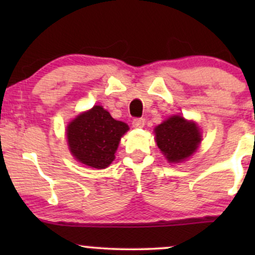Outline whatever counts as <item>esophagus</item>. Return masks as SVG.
Segmentation results:
<instances>
[{
  "mask_svg": "<svg viewBox=\"0 0 255 255\" xmlns=\"http://www.w3.org/2000/svg\"><path fill=\"white\" fill-rule=\"evenodd\" d=\"M131 125H133V127H135V128H142L145 125V119H142V118L134 119L133 122H131Z\"/></svg>",
  "mask_w": 255,
  "mask_h": 255,
  "instance_id": "esophagus-1",
  "label": "esophagus"
}]
</instances>
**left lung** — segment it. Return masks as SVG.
<instances>
[{
  "label": "left lung",
  "instance_id": "8db88e82",
  "mask_svg": "<svg viewBox=\"0 0 255 255\" xmlns=\"http://www.w3.org/2000/svg\"><path fill=\"white\" fill-rule=\"evenodd\" d=\"M154 133L158 147L170 163H180L192 156L201 140L197 125L181 116H172L157 126Z\"/></svg>",
  "mask_w": 255,
  "mask_h": 255
}]
</instances>
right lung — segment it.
Listing matches in <instances>:
<instances>
[{
  "label": "right lung",
  "mask_w": 255,
  "mask_h": 255,
  "mask_svg": "<svg viewBox=\"0 0 255 255\" xmlns=\"http://www.w3.org/2000/svg\"><path fill=\"white\" fill-rule=\"evenodd\" d=\"M128 129L125 122L116 121L107 110L96 105L67 127L69 150L83 164L104 169L114 160L121 136Z\"/></svg>",
  "instance_id": "right-lung-1"
}]
</instances>
